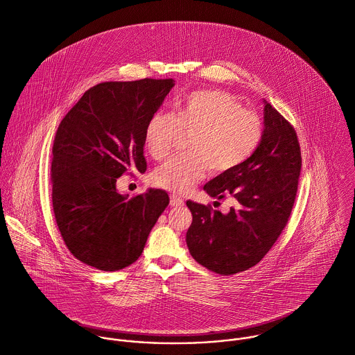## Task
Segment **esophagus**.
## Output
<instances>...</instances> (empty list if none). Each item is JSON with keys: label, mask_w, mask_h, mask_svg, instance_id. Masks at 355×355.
<instances>
[{"label": "esophagus", "mask_w": 355, "mask_h": 355, "mask_svg": "<svg viewBox=\"0 0 355 355\" xmlns=\"http://www.w3.org/2000/svg\"><path fill=\"white\" fill-rule=\"evenodd\" d=\"M170 205L173 206V207H181V206H184V200L181 199V198H178L177 195H171L170 196Z\"/></svg>", "instance_id": "obj_1"}]
</instances>
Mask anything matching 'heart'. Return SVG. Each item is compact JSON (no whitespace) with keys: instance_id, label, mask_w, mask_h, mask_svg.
I'll return each instance as SVG.
<instances>
[{"instance_id":"1","label":"heart","mask_w":355,"mask_h":355,"mask_svg":"<svg viewBox=\"0 0 355 355\" xmlns=\"http://www.w3.org/2000/svg\"><path fill=\"white\" fill-rule=\"evenodd\" d=\"M182 132L191 134L189 153L168 159L153 173L157 187L177 193L202 181L209 167L223 174L243 164L261 142L263 121L231 95L199 89L180 103L177 114L157 112L150 117L145 130L146 150L155 160H163Z\"/></svg>"}]
</instances>
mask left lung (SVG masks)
I'll list each match as a JSON object with an SVG mask.
<instances>
[{
    "label": "left lung",
    "mask_w": 355,
    "mask_h": 355,
    "mask_svg": "<svg viewBox=\"0 0 355 355\" xmlns=\"http://www.w3.org/2000/svg\"><path fill=\"white\" fill-rule=\"evenodd\" d=\"M256 152L239 167L205 185L211 198L231 196L228 214L188 200L192 224L187 245L192 257L211 272L234 275L254 267L274 246L291 217L302 170L295 127L270 103Z\"/></svg>",
    "instance_id": "left-lung-1"
}]
</instances>
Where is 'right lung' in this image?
<instances>
[{"instance_id":"1","label":"right lung","mask_w":355,"mask_h":355,"mask_svg":"<svg viewBox=\"0 0 355 355\" xmlns=\"http://www.w3.org/2000/svg\"><path fill=\"white\" fill-rule=\"evenodd\" d=\"M174 87L173 78L105 81L84 92L53 139L52 207L69 252L101 271L135 263L168 195L131 199L116 191L124 173L146 171L145 130Z\"/></svg>"}]
</instances>
